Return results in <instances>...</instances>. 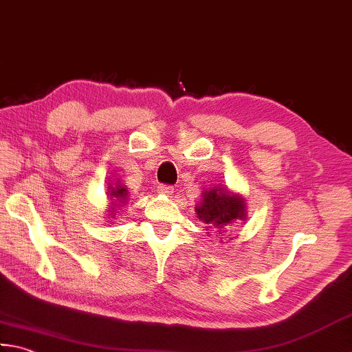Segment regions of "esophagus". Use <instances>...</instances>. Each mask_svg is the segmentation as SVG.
<instances>
[{
	"label": "esophagus",
	"instance_id": "34e87169",
	"mask_svg": "<svg viewBox=\"0 0 352 352\" xmlns=\"http://www.w3.org/2000/svg\"><path fill=\"white\" fill-rule=\"evenodd\" d=\"M175 191V188L171 187V185H167V184H161L157 187V193H161V195H167V196H170L171 193H173Z\"/></svg>",
	"mask_w": 352,
	"mask_h": 352
}]
</instances>
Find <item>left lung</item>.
I'll return each mask as SVG.
<instances>
[{"instance_id": "8db88e82", "label": "left lung", "mask_w": 352, "mask_h": 352, "mask_svg": "<svg viewBox=\"0 0 352 352\" xmlns=\"http://www.w3.org/2000/svg\"><path fill=\"white\" fill-rule=\"evenodd\" d=\"M245 204L241 197L228 196L222 188L205 191L204 202L196 208L199 219L205 223H211L214 228H223L236 219L245 217Z\"/></svg>"}]
</instances>
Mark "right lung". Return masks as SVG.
<instances>
[{
	"label": "right lung",
	"instance_id": "add662e5",
	"mask_svg": "<svg viewBox=\"0 0 352 352\" xmlns=\"http://www.w3.org/2000/svg\"><path fill=\"white\" fill-rule=\"evenodd\" d=\"M110 196L111 197H115L113 201H118V202H121V204H124V201H125V197H127V190H125L124 187H115L113 190H111V193H110ZM119 207V205H118Z\"/></svg>",
	"mask_w": 352,
	"mask_h": 352
}]
</instances>
